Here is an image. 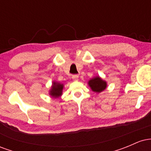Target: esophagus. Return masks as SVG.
Returning <instances> with one entry per match:
<instances>
[{
    "instance_id": "obj_1",
    "label": "esophagus",
    "mask_w": 151,
    "mask_h": 151,
    "mask_svg": "<svg viewBox=\"0 0 151 151\" xmlns=\"http://www.w3.org/2000/svg\"><path fill=\"white\" fill-rule=\"evenodd\" d=\"M72 78L74 81H78L79 80V75H77V74H74V75H72Z\"/></svg>"
}]
</instances>
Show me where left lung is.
<instances>
[{
	"label": "left lung",
	"mask_w": 151,
	"mask_h": 151,
	"mask_svg": "<svg viewBox=\"0 0 151 151\" xmlns=\"http://www.w3.org/2000/svg\"><path fill=\"white\" fill-rule=\"evenodd\" d=\"M88 84L93 91L98 93L101 92L107 86L106 81L103 80L101 77H98V76L90 79L88 82Z\"/></svg>",
	"instance_id": "1"
}]
</instances>
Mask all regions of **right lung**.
Masks as SVG:
<instances>
[{
    "label": "right lung",
    "instance_id": "obj_1",
    "mask_svg": "<svg viewBox=\"0 0 151 151\" xmlns=\"http://www.w3.org/2000/svg\"><path fill=\"white\" fill-rule=\"evenodd\" d=\"M64 85L60 83L53 81L51 89L50 91V95L53 98H58L62 94Z\"/></svg>",
    "mask_w": 151,
    "mask_h": 151
}]
</instances>
